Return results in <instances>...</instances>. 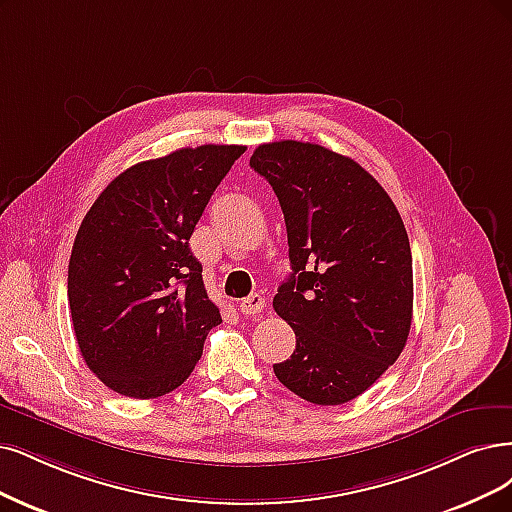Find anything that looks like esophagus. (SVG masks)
<instances>
[{"mask_svg":"<svg viewBox=\"0 0 512 512\" xmlns=\"http://www.w3.org/2000/svg\"><path fill=\"white\" fill-rule=\"evenodd\" d=\"M263 306H266V299H263L261 295H249V297H244L242 301H240V312L242 314H259L261 310H263Z\"/></svg>","mask_w":512,"mask_h":512,"instance_id":"34e87169","label":"esophagus"}]
</instances>
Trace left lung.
<instances>
[{
    "instance_id": "8db88e82",
    "label": "left lung",
    "mask_w": 512,
    "mask_h": 512,
    "mask_svg": "<svg viewBox=\"0 0 512 512\" xmlns=\"http://www.w3.org/2000/svg\"><path fill=\"white\" fill-rule=\"evenodd\" d=\"M251 166L280 202L293 270L274 310L297 344L274 373L308 403L344 405L407 344L413 268L403 219L361 164L323 145L263 143Z\"/></svg>"
}]
</instances>
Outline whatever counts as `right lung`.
<instances>
[{
	"label": "right lung",
	"mask_w": 512,
	"mask_h": 512,
	"mask_svg": "<svg viewBox=\"0 0 512 512\" xmlns=\"http://www.w3.org/2000/svg\"><path fill=\"white\" fill-rule=\"evenodd\" d=\"M244 145L183 147L113 179L75 236L67 295L82 358L130 399L179 388L221 323L189 238Z\"/></svg>",
	"instance_id": "1"
}]
</instances>
